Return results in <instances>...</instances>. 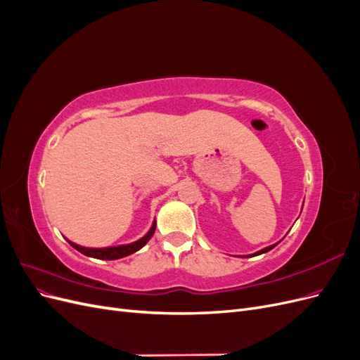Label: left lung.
I'll return each mask as SVG.
<instances>
[{
    "instance_id": "8db88e82",
    "label": "left lung",
    "mask_w": 360,
    "mask_h": 360,
    "mask_svg": "<svg viewBox=\"0 0 360 360\" xmlns=\"http://www.w3.org/2000/svg\"><path fill=\"white\" fill-rule=\"evenodd\" d=\"M303 207V205H302ZM281 242V240H279ZM278 242V243H279ZM278 243H275V245H270V246H267V248H263V249H261V250H258V252H255V254H252V255H250V257H255V255H261V254H266V252H269V250H271V249H274Z\"/></svg>"
}]
</instances>
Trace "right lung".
<instances>
[{"instance_id":"obj_1","label":"right lung","mask_w":360,"mask_h":360,"mask_svg":"<svg viewBox=\"0 0 360 360\" xmlns=\"http://www.w3.org/2000/svg\"><path fill=\"white\" fill-rule=\"evenodd\" d=\"M155 231H156V221H153V225H151L148 233L144 237H141L139 240L127 243V245L110 246V248H85V246H81V245H76L70 240H68V242L70 243L72 248H75L76 250H79L81 254H84L86 257L97 258V259H120V258H124L130 254H135L136 250H139L141 248H144L150 238L153 237Z\"/></svg>"}]
</instances>
